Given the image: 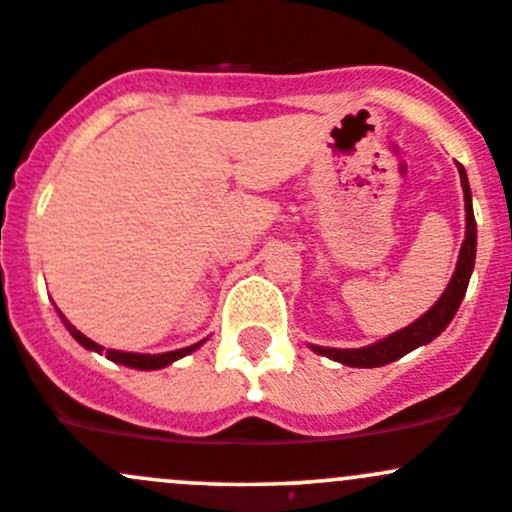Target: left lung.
Listing matches in <instances>:
<instances>
[{
    "label": "left lung",
    "instance_id": "1",
    "mask_svg": "<svg viewBox=\"0 0 512 512\" xmlns=\"http://www.w3.org/2000/svg\"><path fill=\"white\" fill-rule=\"evenodd\" d=\"M458 173H461V185H463V200H466V240L461 245V255H458L456 272H453L451 282H448L446 292L441 294L436 304L428 309L426 314L416 319L409 327L399 329L391 337L381 339V342L369 344V347L361 349H329V347H312V352L329 356V359L339 361V364L347 366H361V369H374V366L391 364V361L401 359L414 349L423 347V344L433 342L443 329L451 324V319L456 317L458 307H461L463 297H466L468 280H471L473 265H476V218H473V203H471V185H468V175L463 170V165L458 163Z\"/></svg>",
    "mask_w": 512,
    "mask_h": 512
}]
</instances>
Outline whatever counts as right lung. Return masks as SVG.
<instances>
[{
	"label": "right lung",
	"instance_id": "add662e5",
	"mask_svg": "<svg viewBox=\"0 0 512 512\" xmlns=\"http://www.w3.org/2000/svg\"><path fill=\"white\" fill-rule=\"evenodd\" d=\"M59 314H61V312H59ZM61 322H64V327L69 329V334H71V337L76 339V342L81 344V347L91 349V352H98V354L103 352L101 344L91 342L89 337H84V334H81L79 329H76L74 324H71L69 319L64 317V314H61ZM200 344H203V342L193 344V347L175 349V352H165V354H133V352H116V349H106V356H108V359H111V361H116V364L131 366V369H146V371H153V369H163V366H168V364H173V361L183 359V356H188L190 352H195V349H198Z\"/></svg>",
	"mask_w": 512,
	"mask_h": 512
}]
</instances>
